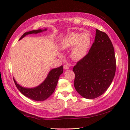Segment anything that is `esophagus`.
I'll return each mask as SVG.
<instances>
[{"mask_svg": "<svg viewBox=\"0 0 130 130\" xmlns=\"http://www.w3.org/2000/svg\"><path fill=\"white\" fill-rule=\"evenodd\" d=\"M63 69L65 70H67L69 69V67L68 65H63Z\"/></svg>", "mask_w": 130, "mask_h": 130, "instance_id": "esophagus-1", "label": "esophagus"}]
</instances>
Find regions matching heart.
<instances>
[{
  "label": "heart",
  "instance_id": "heart-1",
  "mask_svg": "<svg viewBox=\"0 0 130 130\" xmlns=\"http://www.w3.org/2000/svg\"><path fill=\"white\" fill-rule=\"evenodd\" d=\"M91 36L88 32H72L63 39L61 47L63 50L72 49L71 56L79 61L86 56L91 45Z\"/></svg>",
  "mask_w": 130,
  "mask_h": 130
}]
</instances>
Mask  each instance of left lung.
Instances as JSON below:
<instances>
[{
    "mask_svg": "<svg viewBox=\"0 0 130 130\" xmlns=\"http://www.w3.org/2000/svg\"><path fill=\"white\" fill-rule=\"evenodd\" d=\"M73 70L74 88L83 98L93 99L107 91L115 76L116 59L112 43L106 33L96 29L88 53Z\"/></svg>",
    "mask_w": 130,
    "mask_h": 130,
    "instance_id": "left-lung-1",
    "label": "left lung"
}]
</instances>
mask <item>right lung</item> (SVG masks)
I'll return each mask as SVG.
<instances>
[{
	"label": "right lung",
	"mask_w": 130,
	"mask_h": 130,
	"mask_svg": "<svg viewBox=\"0 0 130 130\" xmlns=\"http://www.w3.org/2000/svg\"><path fill=\"white\" fill-rule=\"evenodd\" d=\"M47 28L45 29H38L37 30H32L30 31L26 32L22 36L19 40L24 38L26 36L31 34L40 33L45 31H46ZM63 73V66L50 70L46 78L41 84L34 88H26L21 86L14 79V81L17 88L24 96L35 101H44L52 95L56 89L58 78L61 74Z\"/></svg>",
	"instance_id": "right-lung-1"
}]
</instances>
